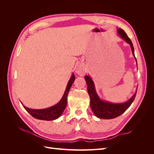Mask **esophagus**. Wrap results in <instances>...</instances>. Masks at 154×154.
Returning a JSON list of instances; mask_svg holds the SVG:
<instances>
[{"label": "esophagus", "instance_id": "obj_1", "mask_svg": "<svg viewBox=\"0 0 154 154\" xmlns=\"http://www.w3.org/2000/svg\"><path fill=\"white\" fill-rule=\"evenodd\" d=\"M76 73L80 76H83L86 73V69L83 66H78L76 69Z\"/></svg>", "mask_w": 154, "mask_h": 154}]
</instances>
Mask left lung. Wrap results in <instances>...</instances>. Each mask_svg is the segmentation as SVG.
Masks as SVG:
<instances>
[{
	"label": "left lung",
	"instance_id": "8db88e82",
	"mask_svg": "<svg viewBox=\"0 0 154 154\" xmlns=\"http://www.w3.org/2000/svg\"><path fill=\"white\" fill-rule=\"evenodd\" d=\"M117 31L121 38L130 45L132 54L135 60H136V64L137 66V60L136 57H135L134 49L132 41L130 40L127 34H126V32L122 29L119 28L117 29ZM85 80L87 85L88 94L90 96V105L92 110L96 117L100 119H113L122 115L131 105L137 93L136 90L135 94L126 102H123V103H112V102L104 101L100 99V97L97 95L96 91L94 82H93L92 78L89 76H85Z\"/></svg>",
	"mask_w": 154,
	"mask_h": 154
}]
</instances>
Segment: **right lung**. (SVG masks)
I'll list each match as a JSON object with an SVG mask.
<instances>
[{"label": "right lung", "instance_id": "1", "mask_svg": "<svg viewBox=\"0 0 154 154\" xmlns=\"http://www.w3.org/2000/svg\"><path fill=\"white\" fill-rule=\"evenodd\" d=\"M74 80H75V76H74V73H72L71 78L69 79L68 82L66 89L65 91L62 99L55 105L44 109H32L27 108V107H26L24 105H23V106H24V108L28 112L32 117L36 119L45 121H51L58 119L62 114L63 112L64 111L67 106L68 93Z\"/></svg>", "mask_w": 154, "mask_h": 154}]
</instances>
